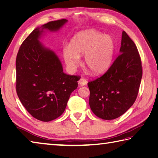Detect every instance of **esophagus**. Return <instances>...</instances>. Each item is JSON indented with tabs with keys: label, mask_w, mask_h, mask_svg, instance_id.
<instances>
[{
	"label": "esophagus",
	"mask_w": 158,
	"mask_h": 158,
	"mask_svg": "<svg viewBox=\"0 0 158 158\" xmlns=\"http://www.w3.org/2000/svg\"><path fill=\"white\" fill-rule=\"evenodd\" d=\"M87 83L88 82H87L86 80L84 78H83V77L79 80V84L80 85H85L87 84Z\"/></svg>",
	"instance_id": "esophagus-1"
}]
</instances>
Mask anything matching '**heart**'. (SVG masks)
<instances>
[{"label":"heart","mask_w":158,"mask_h":158,"mask_svg":"<svg viewBox=\"0 0 158 158\" xmlns=\"http://www.w3.org/2000/svg\"><path fill=\"white\" fill-rule=\"evenodd\" d=\"M115 43L111 36L105 35L96 30H88L77 34L70 45L63 48V57L68 69L73 70L83 55V63L93 74L105 72L111 64Z\"/></svg>","instance_id":"b5f03b06"}]
</instances>
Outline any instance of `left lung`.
Listing matches in <instances>:
<instances>
[{"mask_svg": "<svg viewBox=\"0 0 158 158\" xmlns=\"http://www.w3.org/2000/svg\"><path fill=\"white\" fill-rule=\"evenodd\" d=\"M119 52L106 73L88 83L90 108L102 119L122 115L135 103L139 93L143 75L141 59L135 43L125 31Z\"/></svg>", "mask_w": 158, "mask_h": 158, "instance_id": "left-lung-1", "label": "left lung"}]
</instances>
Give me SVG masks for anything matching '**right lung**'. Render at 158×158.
Returning <instances> with one entry per match:
<instances>
[{
  "label": "right lung",
  "mask_w": 158,
  "mask_h": 158,
  "mask_svg": "<svg viewBox=\"0 0 158 158\" xmlns=\"http://www.w3.org/2000/svg\"><path fill=\"white\" fill-rule=\"evenodd\" d=\"M66 22V19L52 21L35 29L17 54V94L27 111L42 122H50L62 115L80 79L79 76L64 73L58 56L39 41L43 30L58 31Z\"/></svg>",
  "instance_id": "right-lung-1"
}]
</instances>
